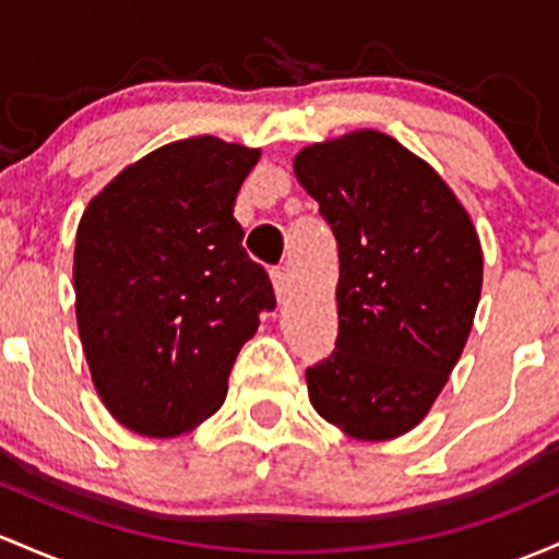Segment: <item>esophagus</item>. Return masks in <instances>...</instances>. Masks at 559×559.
<instances>
[{
    "instance_id": "esophagus-1",
    "label": "esophagus",
    "mask_w": 559,
    "mask_h": 559,
    "mask_svg": "<svg viewBox=\"0 0 559 559\" xmlns=\"http://www.w3.org/2000/svg\"><path fill=\"white\" fill-rule=\"evenodd\" d=\"M272 282H274V293H277V298L285 300L287 293H290V277H287L285 269H274Z\"/></svg>"
}]
</instances>
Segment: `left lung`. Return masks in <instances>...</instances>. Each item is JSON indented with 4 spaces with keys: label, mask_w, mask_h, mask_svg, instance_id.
Here are the masks:
<instances>
[{
    "label": "left lung",
    "mask_w": 559,
    "mask_h": 559,
    "mask_svg": "<svg viewBox=\"0 0 559 559\" xmlns=\"http://www.w3.org/2000/svg\"><path fill=\"white\" fill-rule=\"evenodd\" d=\"M293 168L341 259L335 350L306 369L313 409L359 441L404 436L473 330L478 231L447 181L382 131L311 144Z\"/></svg>",
    "instance_id": "8db88e82"
}]
</instances>
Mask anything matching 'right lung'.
<instances>
[{"label":"right lung","instance_id":"1","mask_svg":"<svg viewBox=\"0 0 559 559\" xmlns=\"http://www.w3.org/2000/svg\"><path fill=\"white\" fill-rule=\"evenodd\" d=\"M259 158L209 134L171 142L123 168L81 216V346L103 404L140 436L209 419L242 343L277 306L231 213Z\"/></svg>","mask_w":559,"mask_h":559}]
</instances>
